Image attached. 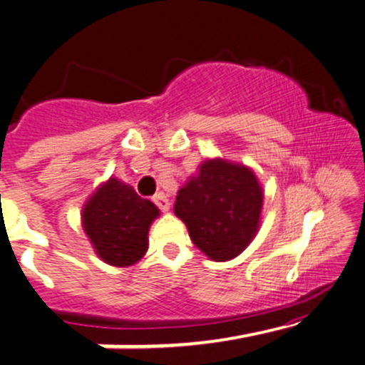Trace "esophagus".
Instances as JSON below:
<instances>
[{
  "instance_id": "obj_1",
  "label": "esophagus",
  "mask_w": 365,
  "mask_h": 365,
  "mask_svg": "<svg viewBox=\"0 0 365 365\" xmlns=\"http://www.w3.org/2000/svg\"><path fill=\"white\" fill-rule=\"evenodd\" d=\"M153 202H155L156 207H158L160 210H163V212H167V210L171 209V202H169V198H167V194H163V192L155 194Z\"/></svg>"
}]
</instances>
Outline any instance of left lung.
I'll return each instance as SVG.
<instances>
[{"label": "left lung", "instance_id": "8db88e82", "mask_svg": "<svg viewBox=\"0 0 365 365\" xmlns=\"http://www.w3.org/2000/svg\"><path fill=\"white\" fill-rule=\"evenodd\" d=\"M263 209V187L243 163L205 160L178 190L175 214L192 243L214 261H230L250 245Z\"/></svg>", "mask_w": 365, "mask_h": 365}]
</instances>
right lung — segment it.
<instances>
[{
  "label": "right lung",
  "mask_w": 365,
  "mask_h": 365,
  "mask_svg": "<svg viewBox=\"0 0 365 365\" xmlns=\"http://www.w3.org/2000/svg\"><path fill=\"white\" fill-rule=\"evenodd\" d=\"M160 210L117 178L102 183L83 207V229L111 267H131L148 252V232Z\"/></svg>",
  "instance_id": "1"
}]
</instances>
